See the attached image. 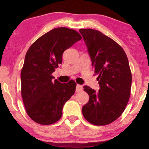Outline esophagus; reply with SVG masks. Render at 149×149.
I'll return each instance as SVG.
<instances>
[{
    "label": "esophagus",
    "instance_id": "34e87169",
    "mask_svg": "<svg viewBox=\"0 0 149 149\" xmlns=\"http://www.w3.org/2000/svg\"><path fill=\"white\" fill-rule=\"evenodd\" d=\"M83 90V86L81 85L77 84V87H76V91L77 92H79V91H81Z\"/></svg>",
    "mask_w": 149,
    "mask_h": 149
}]
</instances>
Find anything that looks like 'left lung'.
I'll return each instance as SVG.
<instances>
[{
	"label": "left lung",
	"mask_w": 149,
	"mask_h": 149,
	"mask_svg": "<svg viewBox=\"0 0 149 149\" xmlns=\"http://www.w3.org/2000/svg\"><path fill=\"white\" fill-rule=\"evenodd\" d=\"M86 44L100 89L85 85L89 102L83 107L85 119L95 125H106L123 113L130 99L132 73L123 48L109 36L93 29L79 30Z\"/></svg>",
	"instance_id": "8db88e82"
}]
</instances>
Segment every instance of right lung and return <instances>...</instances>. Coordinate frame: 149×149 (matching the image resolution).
Wrapping results in <instances>:
<instances>
[{"label":"right lung","instance_id":"right-lung-1","mask_svg":"<svg viewBox=\"0 0 149 149\" xmlns=\"http://www.w3.org/2000/svg\"><path fill=\"white\" fill-rule=\"evenodd\" d=\"M76 30L54 28L38 38L28 49L21 71V93L28 116L41 125L56 123L64 104L74 94V81L61 83L52 74L62 62V54L81 39Z\"/></svg>","mask_w":149,"mask_h":149}]
</instances>
